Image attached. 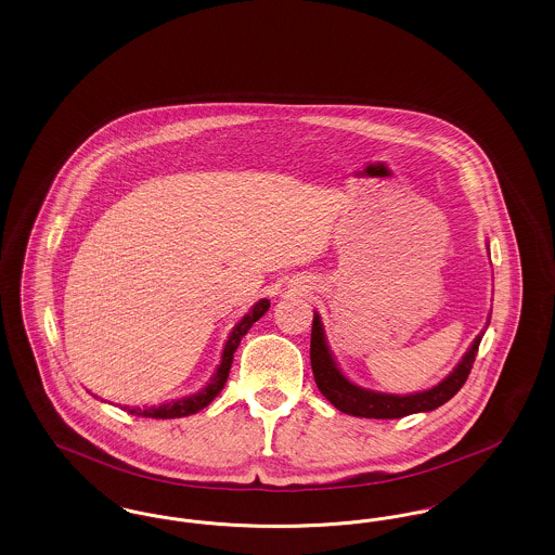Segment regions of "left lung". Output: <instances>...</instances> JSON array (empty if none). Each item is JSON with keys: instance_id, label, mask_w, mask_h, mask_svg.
<instances>
[{"instance_id": "1", "label": "left lung", "mask_w": 555, "mask_h": 555, "mask_svg": "<svg viewBox=\"0 0 555 555\" xmlns=\"http://www.w3.org/2000/svg\"><path fill=\"white\" fill-rule=\"evenodd\" d=\"M485 331L475 339V344L468 347L460 364L449 372L439 385L433 389H426L421 393L412 396H391V393H380V391H370L353 385L344 372L333 360V353L326 345L324 328L320 317L314 314L312 322V341H310V362L314 370V380H317L320 393L326 397L339 412L358 416V418H403L416 412H430L443 405L451 397L455 396L462 385L466 383L473 364H475L476 351L482 339Z\"/></svg>"}]
</instances>
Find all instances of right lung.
I'll use <instances>...</instances> for the list:
<instances>
[{
    "mask_svg": "<svg viewBox=\"0 0 555 555\" xmlns=\"http://www.w3.org/2000/svg\"><path fill=\"white\" fill-rule=\"evenodd\" d=\"M268 308H270V301L260 299L245 317L238 320L235 328L229 335V341L224 345L222 360H220L218 369L214 372L210 383L202 391H197L193 396L181 397V399H172V401L162 403V405H152V408H129V405H125L122 410L131 412L134 416H141V418H164V421L166 418H183V416H191V414L204 410L211 399L222 391V387L229 378V372H231L233 353L237 351L241 339L247 335V331L254 326V322H258L260 318L264 317Z\"/></svg>",
    "mask_w": 555,
    "mask_h": 555,
    "instance_id": "obj_1",
    "label": "right lung"
}]
</instances>
